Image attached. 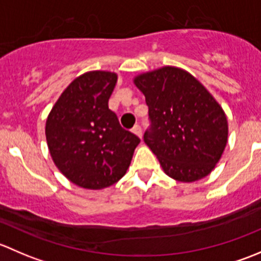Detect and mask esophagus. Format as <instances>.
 Listing matches in <instances>:
<instances>
[{"mask_svg": "<svg viewBox=\"0 0 261 261\" xmlns=\"http://www.w3.org/2000/svg\"><path fill=\"white\" fill-rule=\"evenodd\" d=\"M133 133L135 134V135L138 136V138H140V139H141V136H143V130H141L140 126H138V125H136L135 127L133 128Z\"/></svg>", "mask_w": 261, "mask_h": 261, "instance_id": "1", "label": "esophagus"}]
</instances>
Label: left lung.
Returning <instances> with one entry per match:
<instances>
[{
	"mask_svg": "<svg viewBox=\"0 0 261 261\" xmlns=\"http://www.w3.org/2000/svg\"><path fill=\"white\" fill-rule=\"evenodd\" d=\"M134 84L145 96L151 121L144 141L165 174L184 183L207 177L227 144L220 103L191 73L170 65L136 75Z\"/></svg>",
	"mask_w": 261,
	"mask_h": 261,
	"instance_id": "1",
	"label": "left lung"
}]
</instances>
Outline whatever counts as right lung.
<instances>
[{
    "instance_id": "obj_1",
    "label": "right lung",
    "mask_w": 261,
    "mask_h": 261,
    "mask_svg": "<svg viewBox=\"0 0 261 261\" xmlns=\"http://www.w3.org/2000/svg\"><path fill=\"white\" fill-rule=\"evenodd\" d=\"M117 74L92 70L63 91L46 118L49 152L67 179L86 189L112 186L126 174L136 135L121 127L109 99Z\"/></svg>"
}]
</instances>
